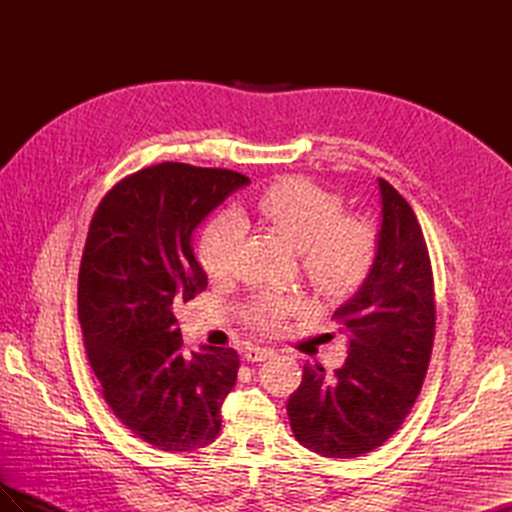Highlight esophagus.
Masks as SVG:
<instances>
[{
  "label": "esophagus",
  "mask_w": 512,
  "mask_h": 512,
  "mask_svg": "<svg viewBox=\"0 0 512 512\" xmlns=\"http://www.w3.org/2000/svg\"><path fill=\"white\" fill-rule=\"evenodd\" d=\"M269 356H273V350L271 348H260V346H252L245 350V359L252 361V363H258V361H267Z\"/></svg>",
  "instance_id": "obj_1"
}]
</instances>
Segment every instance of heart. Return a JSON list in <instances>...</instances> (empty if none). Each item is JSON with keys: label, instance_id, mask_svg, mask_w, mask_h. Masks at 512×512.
<instances>
[{"label": "heart", "instance_id": "b5f03b06", "mask_svg": "<svg viewBox=\"0 0 512 512\" xmlns=\"http://www.w3.org/2000/svg\"><path fill=\"white\" fill-rule=\"evenodd\" d=\"M254 209L290 247L299 250L303 275L322 297L346 299L367 280L378 256V228L363 215H348L339 194L305 177H288L262 190ZM245 228L237 211H226L207 226L198 256L209 275L230 271ZM303 307L299 294L262 290L245 303L243 318L258 333L271 335Z\"/></svg>", "mask_w": 512, "mask_h": 512}]
</instances>
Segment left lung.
Here are the masks:
<instances>
[{
	"label": "left lung",
	"mask_w": 512,
	"mask_h": 512,
	"mask_svg": "<svg viewBox=\"0 0 512 512\" xmlns=\"http://www.w3.org/2000/svg\"><path fill=\"white\" fill-rule=\"evenodd\" d=\"M382 224L367 280L333 318L350 337L333 376L303 367L286 410L294 438L320 457L350 459L382 446L423 389L436 335V292L423 237L408 200L378 179Z\"/></svg>",
	"instance_id": "obj_1"
}]
</instances>
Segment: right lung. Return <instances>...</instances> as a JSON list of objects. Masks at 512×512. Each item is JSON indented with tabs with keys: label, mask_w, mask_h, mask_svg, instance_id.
I'll return each mask as SVG.
<instances>
[{
	"label": "right lung",
	"mask_w": 512,
	"mask_h": 512,
	"mask_svg": "<svg viewBox=\"0 0 512 512\" xmlns=\"http://www.w3.org/2000/svg\"><path fill=\"white\" fill-rule=\"evenodd\" d=\"M245 175L181 162L115 183L91 218L79 269V322L108 408L168 453L209 446L237 382L239 354L185 352L175 309L207 288L192 235Z\"/></svg>",
	"instance_id": "right-lung-1"
}]
</instances>
